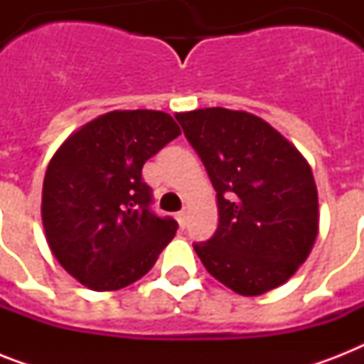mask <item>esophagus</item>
Returning <instances> with one entry per match:
<instances>
[{
	"instance_id": "1",
	"label": "esophagus",
	"mask_w": 364,
	"mask_h": 364,
	"mask_svg": "<svg viewBox=\"0 0 364 364\" xmlns=\"http://www.w3.org/2000/svg\"><path fill=\"white\" fill-rule=\"evenodd\" d=\"M176 219L177 223H179V227H185V223H187V213H185V211H179L176 215Z\"/></svg>"
}]
</instances>
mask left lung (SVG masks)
Wrapping results in <instances>:
<instances>
[{"instance_id":"obj_1","label":"left lung","mask_w":364,"mask_h":364,"mask_svg":"<svg viewBox=\"0 0 364 364\" xmlns=\"http://www.w3.org/2000/svg\"><path fill=\"white\" fill-rule=\"evenodd\" d=\"M217 193L213 238L194 251L217 282L243 296L279 287L319 232V198L304 154L260 117L205 107L176 113Z\"/></svg>"}]
</instances>
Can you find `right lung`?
I'll return each mask as SVG.
<instances>
[{
  "label": "right lung",
  "instance_id": "right-lung-1",
  "mask_svg": "<svg viewBox=\"0 0 364 364\" xmlns=\"http://www.w3.org/2000/svg\"><path fill=\"white\" fill-rule=\"evenodd\" d=\"M181 134L164 111H109L65 137L43 181L48 247L92 291H119L147 274L177 232L149 211L145 160Z\"/></svg>",
  "mask_w": 364,
  "mask_h": 364
}]
</instances>
